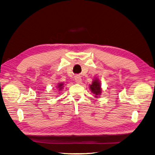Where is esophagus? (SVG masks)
<instances>
[{
  "instance_id": "obj_1",
  "label": "esophagus",
  "mask_w": 155,
  "mask_h": 155,
  "mask_svg": "<svg viewBox=\"0 0 155 155\" xmlns=\"http://www.w3.org/2000/svg\"><path fill=\"white\" fill-rule=\"evenodd\" d=\"M75 80H76V83H80L81 82V81H82V79H81L80 76H78V75H77V76H75Z\"/></svg>"
}]
</instances>
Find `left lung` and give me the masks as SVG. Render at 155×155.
<instances>
[{
  "label": "left lung",
  "instance_id": "left-lung-1",
  "mask_svg": "<svg viewBox=\"0 0 155 155\" xmlns=\"http://www.w3.org/2000/svg\"><path fill=\"white\" fill-rule=\"evenodd\" d=\"M90 88L91 91L93 92V94H94L96 95L95 96L96 97H97L98 95H100L101 94V85L97 79H96V80H94L92 82V85H90Z\"/></svg>",
  "mask_w": 155,
  "mask_h": 155
}]
</instances>
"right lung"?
Wrapping results in <instances>:
<instances>
[{"mask_svg":"<svg viewBox=\"0 0 155 155\" xmlns=\"http://www.w3.org/2000/svg\"><path fill=\"white\" fill-rule=\"evenodd\" d=\"M58 88H59V91H60L61 90V89H62L63 88V83H59V85H58Z\"/></svg>","mask_w":155,"mask_h":155,"instance_id":"add662e5","label":"right lung"}]
</instances>
